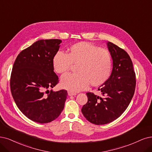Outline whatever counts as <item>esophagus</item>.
<instances>
[{
	"mask_svg": "<svg viewBox=\"0 0 152 152\" xmlns=\"http://www.w3.org/2000/svg\"><path fill=\"white\" fill-rule=\"evenodd\" d=\"M68 93L69 96H76V93L71 92V91H68V93Z\"/></svg>",
	"mask_w": 152,
	"mask_h": 152,
	"instance_id": "34e87169",
	"label": "esophagus"
}]
</instances>
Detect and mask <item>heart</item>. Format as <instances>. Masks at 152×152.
Masks as SVG:
<instances>
[{
	"instance_id": "b5f03b06",
	"label": "heart",
	"mask_w": 152,
	"mask_h": 152,
	"mask_svg": "<svg viewBox=\"0 0 152 152\" xmlns=\"http://www.w3.org/2000/svg\"><path fill=\"white\" fill-rule=\"evenodd\" d=\"M72 64H77V72L64 75L61 86L72 92L86 89L89 83L93 86L103 85L109 79L113 68V60L108 50L85 42L73 44L67 54L56 53L53 58L54 69L59 74L69 71Z\"/></svg>"
}]
</instances>
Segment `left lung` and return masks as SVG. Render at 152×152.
<instances>
[{
	"mask_svg": "<svg viewBox=\"0 0 152 152\" xmlns=\"http://www.w3.org/2000/svg\"><path fill=\"white\" fill-rule=\"evenodd\" d=\"M107 46L113 60V68L109 79L102 85L103 97L87 93L88 102L81 112L86 119L95 125H104L120 117L130 104L136 86L133 63L125 50L111 42Z\"/></svg>",
	"mask_w": 152,
	"mask_h": 152,
	"instance_id": "obj_1",
	"label": "left lung"
}]
</instances>
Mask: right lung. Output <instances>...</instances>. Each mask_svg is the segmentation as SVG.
Returning <instances> with one entry per match:
<instances>
[{
	"label": "right lung",
	"mask_w": 152,
	"mask_h": 152,
	"mask_svg": "<svg viewBox=\"0 0 152 152\" xmlns=\"http://www.w3.org/2000/svg\"><path fill=\"white\" fill-rule=\"evenodd\" d=\"M61 39H41L22 50L13 65L10 90L18 108L37 123L54 120L64 108L67 93L51 89L59 82L54 72L53 58Z\"/></svg>",
	"instance_id": "add662e5"
}]
</instances>
